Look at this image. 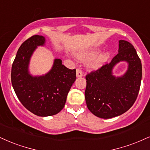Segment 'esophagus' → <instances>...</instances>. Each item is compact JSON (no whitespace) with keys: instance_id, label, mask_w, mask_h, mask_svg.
Segmentation results:
<instances>
[{"instance_id":"34e87169","label":"esophagus","mask_w":150,"mask_h":150,"mask_svg":"<svg viewBox=\"0 0 150 150\" xmlns=\"http://www.w3.org/2000/svg\"><path fill=\"white\" fill-rule=\"evenodd\" d=\"M76 76L79 78V77H82L83 76V73L82 71L80 69H76Z\"/></svg>"}]
</instances>
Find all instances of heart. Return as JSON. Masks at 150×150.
<instances>
[{"instance_id": "heart-1", "label": "heart", "mask_w": 150, "mask_h": 150, "mask_svg": "<svg viewBox=\"0 0 150 150\" xmlns=\"http://www.w3.org/2000/svg\"><path fill=\"white\" fill-rule=\"evenodd\" d=\"M97 51H86V52H80L76 53V57L79 60L82 62H87L91 60L97 55ZM95 58V57H94ZM110 58V53L104 52L98 55L93 60L89 63L90 69H95L99 68Z\"/></svg>"}]
</instances>
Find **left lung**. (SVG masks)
I'll return each mask as SVG.
<instances>
[{
	"instance_id": "obj_1",
	"label": "left lung",
	"mask_w": 150,
	"mask_h": 150,
	"mask_svg": "<svg viewBox=\"0 0 150 150\" xmlns=\"http://www.w3.org/2000/svg\"><path fill=\"white\" fill-rule=\"evenodd\" d=\"M120 62L128 64L121 77L113 75L112 69ZM85 98L88 108L98 117L109 119L125 113L134 104L139 92L142 64L134 46L120 40L118 53L111 62L86 76Z\"/></svg>"
}]
</instances>
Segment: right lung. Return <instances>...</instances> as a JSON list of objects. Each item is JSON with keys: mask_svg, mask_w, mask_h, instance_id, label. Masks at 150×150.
<instances>
[{"mask_svg": "<svg viewBox=\"0 0 150 150\" xmlns=\"http://www.w3.org/2000/svg\"><path fill=\"white\" fill-rule=\"evenodd\" d=\"M46 39L33 35L25 40L16 53L11 72V81L18 99L29 111L41 117L58 113L64 108L70 88L76 81V69H69L55 58L52 68L45 74L33 76L29 64L38 47Z\"/></svg>", "mask_w": 150, "mask_h": 150, "instance_id": "obj_1", "label": "right lung"}]
</instances>
